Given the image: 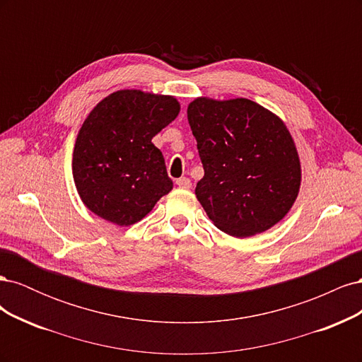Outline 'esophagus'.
<instances>
[{"mask_svg":"<svg viewBox=\"0 0 362 362\" xmlns=\"http://www.w3.org/2000/svg\"><path fill=\"white\" fill-rule=\"evenodd\" d=\"M177 185H178L180 189H190V187H192V181H190L189 178L182 177V178H178V180H177Z\"/></svg>","mask_w":362,"mask_h":362,"instance_id":"1","label":"esophagus"}]
</instances>
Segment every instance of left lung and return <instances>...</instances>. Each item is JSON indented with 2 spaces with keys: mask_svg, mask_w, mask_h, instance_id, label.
Returning a JSON list of instances; mask_svg holds the SVG:
<instances>
[{
  "mask_svg": "<svg viewBox=\"0 0 362 362\" xmlns=\"http://www.w3.org/2000/svg\"><path fill=\"white\" fill-rule=\"evenodd\" d=\"M204 178L196 198L210 221L235 238L264 233L298 198L302 169L284 120L246 100L199 96L187 107Z\"/></svg>",
  "mask_w": 362,
  "mask_h": 362,
  "instance_id": "8db88e82",
  "label": "left lung"
}]
</instances>
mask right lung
<instances>
[{
    "label": "right lung",
    "instance_id": "1",
    "mask_svg": "<svg viewBox=\"0 0 362 362\" xmlns=\"http://www.w3.org/2000/svg\"><path fill=\"white\" fill-rule=\"evenodd\" d=\"M175 96L124 89L98 103L75 140L72 175L89 210L107 222L141 221L173 182L152 137L178 116Z\"/></svg>",
    "mask_w": 362,
    "mask_h": 362
}]
</instances>
